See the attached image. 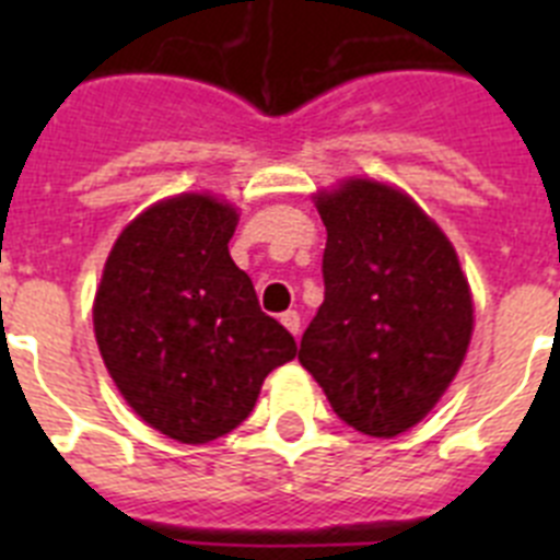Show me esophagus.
Here are the masks:
<instances>
[{"label": "esophagus", "instance_id": "1", "mask_svg": "<svg viewBox=\"0 0 560 560\" xmlns=\"http://www.w3.org/2000/svg\"><path fill=\"white\" fill-rule=\"evenodd\" d=\"M280 323L285 325V330H289V334L300 336V314H296V311H285V314L280 316Z\"/></svg>", "mask_w": 560, "mask_h": 560}]
</instances>
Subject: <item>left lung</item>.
I'll list each match as a JSON object with an SVG mask.
<instances>
[{"instance_id":"8db88e82","label":"left lung","mask_w":560,"mask_h":560,"mask_svg":"<svg viewBox=\"0 0 560 560\" xmlns=\"http://www.w3.org/2000/svg\"><path fill=\"white\" fill-rule=\"evenodd\" d=\"M325 303L300 364L348 427L395 438L427 418L465 359L474 305L457 252L407 192L348 179L316 196Z\"/></svg>"}]
</instances>
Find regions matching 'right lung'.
Here are the masks:
<instances>
[{
    "instance_id": "right-lung-1",
    "label": "right lung",
    "mask_w": 560,
    "mask_h": 560,
    "mask_svg": "<svg viewBox=\"0 0 560 560\" xmlns=\"http://www.w3.org/2000/svg\"><path fill=\"white\" fill-rule=\"evenodd\" d=\"M235 207L182 192L120 232L95 294V336L128 407L179 443L241 427L296 341L230 257Z\"/></svg>"
}]
</instances>
